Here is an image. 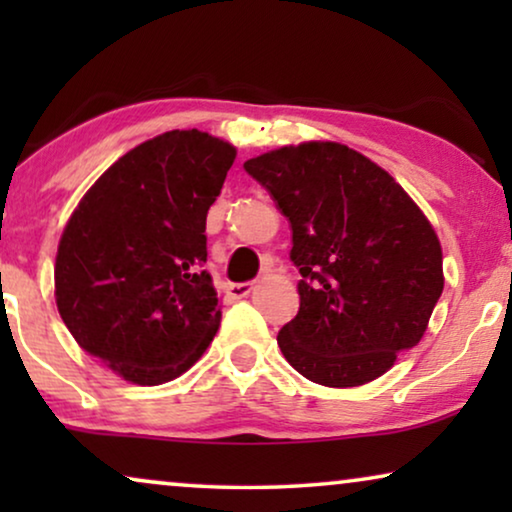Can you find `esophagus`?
<instances>
[{"mask_svg":"<svg viewBox=\"0 0 512 512\" xmlns=\"http://www.w3.org/2000/svg\"><path fill=\"white\" fill-rule=\"evenodd\" d=\"M228 296L233 298H247L254 291V282H240V284H228Z\"/></svg>","mask_w":512,"mask_h":512,"instance_id":"obj_1","label":"esophagus"}]
</instances>
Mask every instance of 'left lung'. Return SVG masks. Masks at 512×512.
I'll list each match as a JSON object with an SVG mask.
<instances>
[{
	"label": "left lung",
	"mask_w": 512,
	"mask_h": 512,
	"mask_svg": "<svg viewBox=\"0 0 512 512\" xmlns=\"http://www.w3.org/2000/svg\"><path fill=\"white\" fill-rule=\"evenodd\" d=\"M291 223L298 314L284 359L324 387H359L415 347L443 293V251L401 184L338 142H305L244 163Z\"/></svg>",
	"instance_id": "obj_1"
}]
</instances>
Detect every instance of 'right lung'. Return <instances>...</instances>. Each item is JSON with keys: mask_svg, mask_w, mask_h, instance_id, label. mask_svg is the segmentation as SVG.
Wrapping results in <instances>:
<instances>
[{"mask_svg": "<svg viewBox=\"0 0 512 512\" xmlns=\"http://www.w3.org/2000/svg\"><path fill=\"white\" fill-rule=\"evenodd\" d=\"M235 156L207 132H165L118 158L69 216L55 303L74 340L123 380H174L219 331L205 226Z\"/></svg>", "mask_w": 512, "mask_h": 512, "instance_id": "obj_1", "label": "right lung"}]
</instances>
